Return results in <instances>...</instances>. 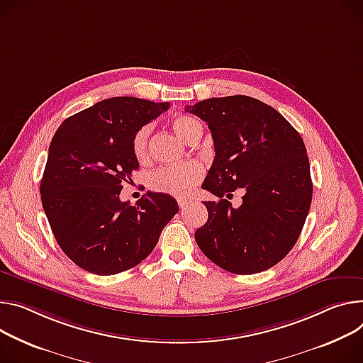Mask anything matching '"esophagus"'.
<instances>
[{
  "instance_id": "34e87169",
  "label": "esophagus",
  "mask_w": 363,
  "mask_h": 363,
  "mask_svg": "<svg viewBox=\"0 0 363 363\" xmlns=\"http://www.w3.org/2000/svg\"><path fill=\"white\" fill-rule=\"evenodd\" d=\"M191 204H192L191 200H185V199H179V200H178V206H179L181 210H185V208L189 207Z\"/></svg>"
}]
</instances>
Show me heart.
Segmentation results:
<instances>
[{
	"mask_svg": "<svg viewBox=\"0 0 363 363\" xmlns=\"http://www.w3.org/2000/svg\"><path fill=\"white\" fill-rule=\"evenodd\" d=\"M171 125L175 133L185 142H189L194 136L200 135L203 128L200 121L188 114H178L171 120ZM150 127L142 125L131 139V150L139 162H146L149 157L147 140ZM203 167L195 160H186L178 164H168L153 171L149 177V186L156 192L169 194L178 199L188 196L194 186L203 178Z\"/></svg>",
	"mask_w": 363,
	"mask_h": 363,
	"instance_id": "1",
	"label": "heart"
}]
</instances>
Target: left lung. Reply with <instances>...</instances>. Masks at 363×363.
Masks as SVG:
<instances>
[{
    "mask_svg": "<svg viewBox=\"0 0 363 363\" xmlns=\"http://www.w3.org/2000/svg\"><path fill=\"white\" fill-rule=\"evenodd\" d=\"M208 124L216 157L203 188L220 201H206L207 223L195 242L220 268L250 275L267 271L294 247L313 199L306 145L275 108L246 95L188 106ZM242 187V204L228 200Z\"/></svg>",
    "mask_w": 363,
    "mask_h": 363,
    "instance_id": "left-lung-1",
    "label": "left lung"
}]
</instances>
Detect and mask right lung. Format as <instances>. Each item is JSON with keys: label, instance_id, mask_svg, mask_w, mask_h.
Returning a JSON list of instances; mask_svg holds the SVG:
<instances>
[{"label": "right lung", "instance_id": "right-lung-1", "mask_svg": "<svg viewBox=\"0 0 363 363\" xmlns=\"http://www.w3.org/2000/svg\"><path fill=\"white\" fill-rule=\"evenodd\" d=\"M169 108L135 96H114L65 120L49 146L40 182L42 206L60 249L91 274L116 275L155 249L163 227L178 213L162 192L136 203L120 200L139 160L131 139Z\"/></svg>", "mask_w": 363, "mask_h": 363}]
</instances>
